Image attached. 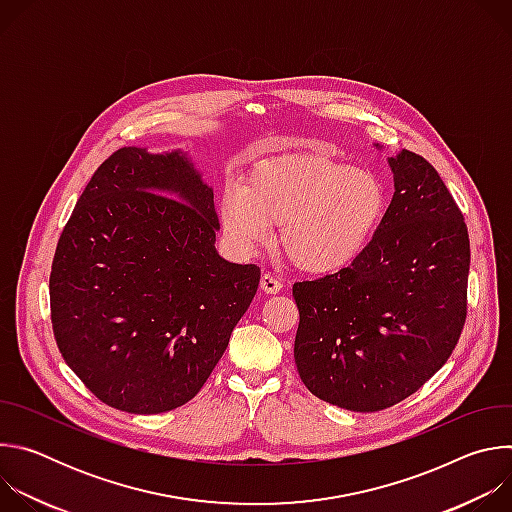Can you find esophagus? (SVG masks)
<instances>
[{
    "instance_id": "1",
    "label": "esophagus",
    "mask_w": 512,
    "mask_h": 512,
    "mask_svg": "<svg viewBox=\"0 0 512 512\" xmlns=\"http://www.w3.org/2000/svg\"><path fill=\"white\" fill-rule=\"evenodd\" d=\"M261 289L265 291V294H277V291L281 289V281L271 273H263L261 275Z\"/></svg>"
}]
</instances>
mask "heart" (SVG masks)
Listing matches in <instances>:
<instances>
[{"label":"heart","mask_w":512,"mask_h":512,"mask_svg":"<svg viewBox=\"0 0 512 512\" xmlns=\"http://www.w3.org/2000/svg\"><path fill=\"white\" fill-rule=\"evenodd\" d=\"M387 212V188L369 170L324 156H287L255 166L247 184L218 200L229 245L253 257L273 241L302 271L330 275L350 267L375 239Z\"/></svg>","instance_id":"b5f03b06"}]
</instances>
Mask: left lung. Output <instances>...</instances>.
Masks as SVG:
<instances>
[{"mask_svg": "<svg viewBox=\"0 0 512 512\" xmlns=\"http://www.w3.org/2000/svg\"><path fill=\"white\" fill-rule=\"evenodd\" d=\"M387 162L395 192L367 251L338 273L294 283L304 385L360 413L413 395L444 367L466 322L464 216L421 156L401 150Z\"/></svg>", "mask_w": 512, "mask_h": 512, "instance_id": "left-lung-1", "label": "left lung"}]
</instances>
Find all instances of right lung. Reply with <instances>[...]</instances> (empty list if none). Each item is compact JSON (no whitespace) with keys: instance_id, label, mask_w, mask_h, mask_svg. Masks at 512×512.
<instances>
[{"instance_id":"1","label":"right lung","mask_w":512,"mask_h":512,"mask_svg":"<svg viewBox=\"0 0 512 512\" xmlns=\"http://www.w3.org/2000/svg\"><path fill=\"white\" fill-rule=\"evenodd\" d=\"M214 192L184 150L121 148L93 174L50 273L56 344L103 403L164 413L188 403L259 285L231 263Z\"/></svg>"}]
</instances>
